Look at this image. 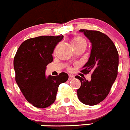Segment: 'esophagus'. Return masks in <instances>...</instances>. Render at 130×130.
<instances>
[{
  "label": "esophagus",
  "mask_w": 130,
  "mask_h": 130,
  "mask_svg": "<svg viewBox=\"0 0 130 130\" xmlns=\"http://www.w3.org/2000/svg\"><path fill=\"white\" fill-rule=\"evenodd\" d=\"M74 78V76H72V75H69V79L71 80V79H73Z\"/></svg>",
  "instance_id": "obj_1"
}]
</instances>
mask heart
<instances>
[{
  "instance_id": "obj_1",
  "label": "heart",
  "mask_w": 130,
  "mask_h": 130,
  "mask_svg": "<svg viewBox=\"0 0 130 130\" xmlns=\"http://www.w3.org/2000/svg\"><path fill=\"white\" fill-rule=\"evenodd\" d=\"M71 43H72L73 47H74L82 44H86V40L81 36H76V37L72 38Z\"/></svg>"
}]
</instances>
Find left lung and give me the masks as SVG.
<instances>
[{"label": "left lung", "mask_w": 130, "mask_h": 130, "mask_svg": "<svg viewBox=\"0 0 130 130\" xmlns=\"http://www.w3.org/2000/svg\"><path fill=\"white\" fill-rule=\"evenodd\" d=\"M92 43V50L88 62L81 72H91V80L76 76L81 82L77 90V98L82 103L96 105L107 97L118 74L119 54L110 38L98 31L80 29Z\"/></svg>", "instance_id": "8db88e82"}]
</instances>
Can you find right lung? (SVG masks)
<instances>
[{"instance_id": "obj_1", "label": "right lung", "mask_w": 130, "mask_h": 130, "mask_svg": "<svg viewBox=\"0 0 130 130\" xmlns=\"http://www.w3.org/2000/svg\"><path fill=\"white\" fill-rule=\"evenodd\" d=\"M63 36H41L24 41L18 48L13 65L15 81L26 100L32 105L44 108L55 101L58 87L67 81L69 76L45 77L46 67L53 61L56 45Z\"/></svg>"}]
</instances>
